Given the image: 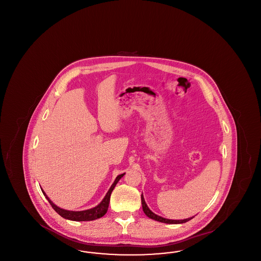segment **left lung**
Instances as JSON below:
<instances>
[{
	"mask_svg": "<svg viewBox=\"0 0 261 261\" xmlns=\"http://www.w3.org/2000/svg\"><path fill=\"white\" fill-rule=\"evenodd\" d=\"M141 199H142V205H143V211H144V212H145V214H146L148 217H149L150 219H153V220H155V221H160V222H162V223L181 224L186 223V222H188L189 220H191L192 218H194V217H191V218L184 219V220H171V219H166V218H163V217H162V216H159V215L154 214L152 211L149 210V207H148V205H147V203H146V201H145V199H144L143 194H142V196H141Z\"/></svg>",
	"mask_w": 261,
	"mask_h": 261,
	"instance_id": "left-lung-1",
	"label": "left lung"
}]
</instances>
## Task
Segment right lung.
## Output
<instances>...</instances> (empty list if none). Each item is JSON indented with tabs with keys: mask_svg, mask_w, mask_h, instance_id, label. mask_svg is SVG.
<instances>
[{
	"mask_svg": "<svg viewBox=\"0 0 261 261\" xmlns=\"http://www.w3.org/2000/svg\"><path fill=\"white\" fill-rule=\"evenodd\" d=\"M125 173L120 174L116 177L115 181L113 182L111 189L109 190L108 194L106 195V197L103 198V199L101 200V202L99 203V205H97L96 207L94 208H91V210H87V211H65V210H62L60 208L59 206H57L51 200H50L47 195L43 192L44 196H46V198L48 199V201L50 202L51 207L56 211V212H58L62 217L65 218V219H68V220H73V221H91V220H95V219H98L102 217L109 208V204H110V200H111V195H112V192L114 189L115 185L117 184V182L121 179V177H123V175Z\"/></svg>",
	"mask_w": 261,
	"mask_h": 261,
	"instance_id": "right-lung-1",
	"label": "right lung"
}]
</instances>
